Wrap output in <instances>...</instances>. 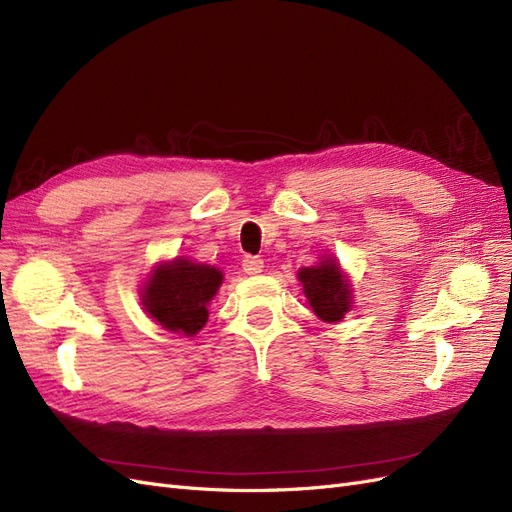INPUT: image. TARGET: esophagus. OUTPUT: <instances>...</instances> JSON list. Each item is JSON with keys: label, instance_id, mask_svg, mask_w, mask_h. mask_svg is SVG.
Instances as JSON below:
<instances>
[{"label": "esophagus", "instance_id": "34e87169", "mask_svg": "<svg viewBox=\"0 0 512 512\" xmlns=\"http://www.w3.org/2000/svg\"><path fill=\"white\" fill-rule=\"evenodd\" d=\"M241 267L247 275H256V273L262 271V267H265V262H262V258H258V256H245L243 262H241Z\"/></svg>", "mask_w": 512, "mask_h": 512}]
</instances>
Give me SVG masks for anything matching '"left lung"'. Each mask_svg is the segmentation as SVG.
I'll return each instance as SVG.
<instances>
[{
    "mask_svg": "<svg viewBox=\"0 0 512 512\" xmlns=\"http://www.w3.org/2000/svg\"><path fill=\"white\" fill-rule=\"evenodd\" d=\"M299 280L318 318L324 322H337L344 318L350 309V288L333 260L320 262V267L301 269Z\"/></svg>",
    "mask_w": 512,
    "mask_h": 512,
    "instance_id": "left-lung-1",
    "label": "left lung"
}]
</instances>
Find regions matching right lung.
<instances>
[{
	"instance_id": "obj_1",
	"label": "right lung",
	"mask_w": 512,
	"mask_h": 512,
	"mask_svg": "<svg viewBox=\"0 0 512 512\" xmlns=\"http://www.w3.org/2000/svg\"><path fill=\"white\" fill-rule=\"evenodd\" d=\"M222 284V273L215 267L196 265L177 258L170 265L153 271L145 288V309L164 329L183 335H196L209 318L207 303Z\"/></svg>"
}]
</instances>
